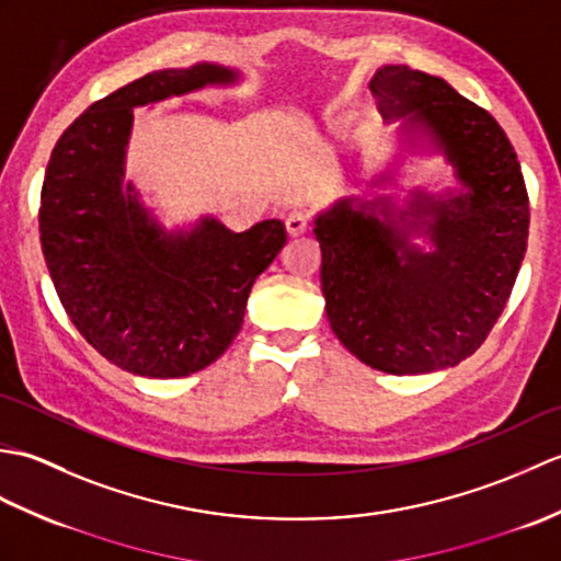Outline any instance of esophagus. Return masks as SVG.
<instances>
[{
  "label": "esophagus",
  "mask_w": 561,
  "mask_h": 561,
  "mask_svg": "<svg viewBox=\"0 0 561 561\" xmlns=\"http://www.w3.org/2000/svg\"><path fill=\"white\" fill-rule=\"evenodd\" d=\"M311 229V217L306 211H291L287 217V231L289 236H301Z\"/></svg>",
  "instance_id": "esophagus-1"
}]
</instances>
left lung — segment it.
Returning a JSON list of instances; mask_svg holds the SVG:
<instances>
[{
    "instance_id": "8db88e82",
    "label": "left lung",
    "mask_w": 561,
    "mask_h": 561,
    "mask_svg": "<svg viewBox=\"0 0 561 561\" xmlns=\"http://www.w3.org/2000/svg\"><path fill=\"white\" fill-rule=\"evenodd\" d=\"M368 87L383 117L408 115L432 133L468 193L432 209L434 253L404 250L376 217L378 202L352 209L342 199L318 217L325 311L366 366L438 371L478 352L506 308L528 245V190L504 129L444 79L388 65Z\"/></svg>"
}]
</instances>
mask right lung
Masks as SVG:
<instances>
[{"label":"right lung","instance_id":"right-lung-1","mask_svg":"<svg viewBox=\"0 0 561 561\" xmlns=\"http://www.w3.org/2000/svg\"><path fill=\"white\" fill-rule=\"evenodd\" d=\"M233 79L219 65L151 71L89 105L47 161L38 221L55 291L81 337L127 374L181 378L217 362L257 274L287 243L279 219L243 233L205 219L165 236L133 185L123 190L133 108Z\"/></svg>","mask_w":561,"mask_h":561}]
</instances>
